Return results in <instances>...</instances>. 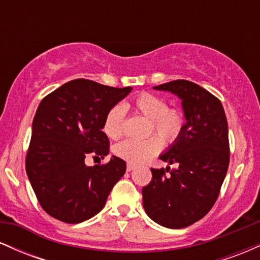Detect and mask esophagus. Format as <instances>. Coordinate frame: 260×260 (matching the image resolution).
<instances>
[{
  "label": "esophagus",
  "instance_id": "1",
  "mask_svg": "<svg viewBox=\"0 0 260 260\" xmlns=\"http://www.w3.org/2000/svg\"><path fill=\"white\" fill-rule=\"evenodd\" d=\"M134 169H136V165H133V164H127V171H132Z\"/></svg>",
  "mask_w": 260,
  "mask_h": 260
}]
</instances>
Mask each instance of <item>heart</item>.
<instances>
[{
    "label": "heart",
    "instance_id": "heart-1",
    "mask_svg": "<svg viewBox=\"0 0 260 260\" xmlns=\"http://www.w3.org/2000/svg\"><path fill=\"white\" fill-rule=\"evenodd\" d=\"M131 107L151 122V131H155L165 142L172 143L181 136L184 126V117L177 109H169L165 99L150 92L137 95ZM124 109L116 105L109 110L104 121V132L109 138L118 139L123 133ZM162 142L159 137L151 136L147 139L122 140L115 147V154L133 165L145 162L161 150Z\"/></svg>",
    "mask_w": 260,
    "mask_h": 260
}]
</instances>
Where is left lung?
I'll list each match as a JSON object with an SVG mask.
<instances>
[{"label":"left lung","mask_w":260,"mask_h":260,"mask_svg":"<svg viewBox=\"0 0 260 260\" xmlns=\"http://www.w3.org/2000/svg\"><path fill=\"white\" fill-rule=\"evenodd\" d=\"M153 89L171 92L182 101L186 123L159 156L178 168L169 176L164 169H151L153 178L142 189L143 207L164 228L183 229L207 215L219 197L230 162L228 120L220 100L189 80Z\"/></svg>","instance_id":"8db88e82"}]
</instances>
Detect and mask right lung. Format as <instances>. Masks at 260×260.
Segmentation results:
<instances>
[{"mask_svg": "<svg viewBox=\"0 0 260 260\" xmlns=\"http://www.w3.org/2000/svg\"><path fill=\"white\" fill-rule=\"evenodd\" d=\"M133 88H112L74 79L44 98L32 120L25 170L39 203L49 215L79 223L96 215L126 172V162L112 156L105 165L86 166L88 155L109 154L103 132L109 110Z\"/></svg>", "mask_w": 260, "mask_h": 260, "instance_id": "add662e5", "label": "right lung"}]
</instances>
